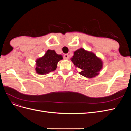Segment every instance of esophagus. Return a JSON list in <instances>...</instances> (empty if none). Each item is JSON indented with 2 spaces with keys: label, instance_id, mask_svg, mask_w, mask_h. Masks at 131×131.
<instances>
[{
  "label": "esophagus",
  "instance_id": "34e87169",
  "mask_svg": "<svg viewBox=\"0 0 131 131\" xmlns=\"http://www.w3.org/2000/svg\"><path fill=\"white\" fill-rule=\"evenodd\" d=\"M63 58H64V59H66V60H67V59H69V55L68 54H64V56H63Z\"/></svg>",
  "mask_w": 131,
  "mask_h": 131
}]
</instances>
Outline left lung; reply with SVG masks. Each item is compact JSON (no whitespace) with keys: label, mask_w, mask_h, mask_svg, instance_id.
Instances as JSON below:
<instances>
[{"label":"left lung","mask_w":131,"mask_h":131,"mask_svg":"<svg viewBox=\"0 0 131 131\" xmlns=\"http://www.w3.org/2000/svg\"><path fill=\"white\" fill-rule=\"evenodd\" d=\"M72 61L77 68L81 69L80 74L91 78L98 75L103 67V63L93 53L82 48L75 51Z\"/></svg>","instance_id":"left-lung-1"}]
</instances>
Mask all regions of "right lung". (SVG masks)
Masks as SVG:
<instances>
[{
    "label": "right lung",
    "instance_id": "1",
    "mask_svg": "<svg viewBox=\"0 0 131 131\" xmlns=\"http://www.w3.org/2000/svg\"><path fill=\"white\" fill-rule=\"evenodd\" d=\"M62 59V55L57 54L54 50H47L44 56L36 61L37 73L44 75L53 72L56 70L58 62Z\"/></svg>",
    "mask_w": 131,
    "mask_h": 131
}]
</instances>
